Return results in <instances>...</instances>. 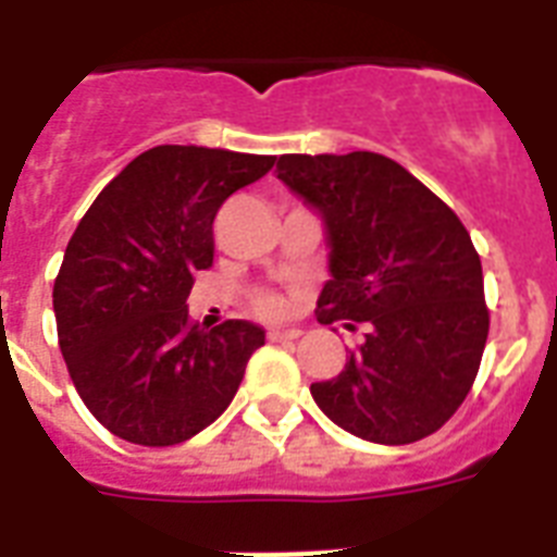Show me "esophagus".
<instances>
[{"mask_svg": "<svg viewBox=\"0 0 557 557\" xmlns=\"http://www.w3.org/2000/svg\"><path fill=\"white\" fill-rule=\"evenodd\" d=\"M300 338V330H271L269 332V341H295Z\"/></svg>", "mask_w": 557, "mask_h": 557, "instance_id": "esophagus-1", "label": "esophagus"}]
</instances>
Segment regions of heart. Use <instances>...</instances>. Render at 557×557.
I'll return each instance as SVG.
<instances>
[{
	"instance_id": "obj_1",
	"label": "heart",
	"mask_w": 557,
	"mask_h": 557,
	"mask_svg": "<svg viewBox=\"0 0 557 557\" xmlns=\"http://www.w3.org/2000/svg\"><path fill=\"white\" fill-rule=\"evenodd\" d=\"M253 309L262 318H283L288 312V300L283 295H277V292H260L257 300H253Z\"/></svg>"
}]
</instances>
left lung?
<instances>
[{
	"label": "left lung",
	"mask_w": 557,
	"mask_h": 557,
	"mask_svg": "<svg viewBox=\"0 0 557 557\" xmlns=\"http://www.w3.org/2000/svg\"><path fill=\"white\" fill-rule=\"evenodd\" d=\"M277 178L326 222L330 274L318 321L364 323L312 398L332 422L379 445L440 431L474 384L488 306L466 225L401 164L379 152L280 156Z\"/></svg>",
	"instance_id": "left-lung-1"
}]
</instances>
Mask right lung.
I'll return each mask as SVG.
<instances>
[{
  "label": "right lung",
  "instance_id": "obj_1",
  "mask_svg": "<svg viewBox=\"0 0 557 557\" xmlns=\"http://www.w3.org/2000/svg\"><path fill=\"white\" fill-rule=\"evenodd\" d=\"M274 156L161 144L133 159L69 239L54 318L69 375L109 433L168 448L225 413L265 332L251 321L199 330L193 274L213 265L222 201Z\"/></svg>",
  "mask_w": 557,
  "mask_h": 557
}]
</instances>
